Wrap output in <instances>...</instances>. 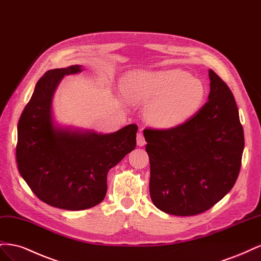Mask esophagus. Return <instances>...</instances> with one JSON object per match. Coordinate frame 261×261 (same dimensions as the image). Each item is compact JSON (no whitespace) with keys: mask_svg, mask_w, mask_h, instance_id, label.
Here are the masks:
<instances>
[{"mask_svg":"<svg viewBox=\"0 0 261 261\" xmlns=\"http://www.w3.org/2000/svg\"><path fill=\"white\" fill-rule=\"evenodd\" d=\"M146 145V140H145V137L141 133H138L137 134V146L139 147H143Z\"/></svg>","mask_w":261,"mask_h":261,"instance_id":"esophagus-1","label":"esophagus"}]
</instances>
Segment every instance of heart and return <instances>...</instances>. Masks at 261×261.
<instances>
[{"label":"heart","instance_id":"b5f03b06","mask_svg":"<svg viewBox=\"0 0 261 261\" xmlns=\"http://www.w3.org/2000/svg\"><path fill=\"white\" fill-rule=\"evenodd\" d=\"M124 97L145 105L143 117L156 128H173L189 120L201 107L206 88L180 69L130 72L122 80Z\"/></svg>","mask_w":261,"mask_h":261}]
</instances>
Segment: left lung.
<instances>
[{"mask_svg": "<svg viewBox=\"0 0 261 261\" xmlns=\"http://www.w3.org/2000/svg\"><path fill=\"white\" fill-rule=\"evenodd\" d=\"M208 102L176 127L144 130L154 206L174 216L207 211L238 179L244 130L233 93L209 69Z\"/></svg>", "mask_w": 261, "mask_h": 261, "instance_id": "8db88e82", "label": "left lung"}]
</instances>
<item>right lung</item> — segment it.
<instances>
[{
	"label": "right lung",
	"instance_id": "add662e5",
	"mask_svg": "<svg viewBox=\"0 0 261 261\" xmlns=\"http://www.w3.org/2000/svg\"><path fill=\"white\" fill-rule=\"evenodd\" d=\"M82 65L55 68L38 81L17 126L16 161L21 177L43 202L85 210L105 199L110 169L136 147L137 125L111 134L62 126L53 116V97L65 75Z\"/></svg>",
	"mask_w": 261,
	"mask_h": 261
}]
</instances>
